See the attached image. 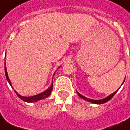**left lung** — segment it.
I'll use <instances>...</instances> for the list:
<instances>
[{
	"label": "left lung",
	"instance_id": "obj_1",
	"mask_svg": "<svg viewBox=\"0 0 130 130\" xmlns=\"http://www.w3.org/2000/svg\"><path fill=\"white\" fill-rule=\"evenodd\" d=\"M124 81H125V80H124ZM124 81H123V83H124ZM123 83H122V84H123ZM119 89H120V88H119ZM119 89H118V90H119ZM118 90H117V91H115V92H114L113 93L109 95L108 97L105 98H103V99H101V100H93V99H90V98H88L85 97V96H84V95H82L79 93L78 91H76V93H78V95H79V96L81 98H83V99H84V100H85V101H88V102H91V103H94V104H103V103H107L108 101H110L112 98L114 96L115 94L118 92Z\"/></svg>",
	"mask_w": 130,
	"mask_h": 130
}]
</instances>
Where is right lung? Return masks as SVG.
Returning <instances> with one entry per match:
<instances>
[{
  "label": "right lung",
  "instance_id": "add662e5",
  "mask_svg": "<svg viewBox=\"0 0 130 130\" xmlns=\"http://www.w3.org/2000/svg\"><path fill=\"white\" fill-rule=\"evenodd\" d=\"M60 67L58 68L59 69ZM5 76H6V79L8 80V82L9 83V84L12 86V84L10 82V80L8 78V72H7V69H6V67H5ZM52 88H53V84H52V85L50 86V87L46 89V91H44L42 93H41L37 94V95H32V96H28V97H25V96H22L21 95L17 92L16 91H14L15 92V93L17 94V95L18 96L21 100H22L23 101H25V102H27V103H35V102H37V101H40V100H42V99H44L46 98L49 97L50 95V94L52 93ZM14 89V88H13Z\"/></svg>",
  "mask_w": 130,
  "mask_h": 130
}]
</instances>
